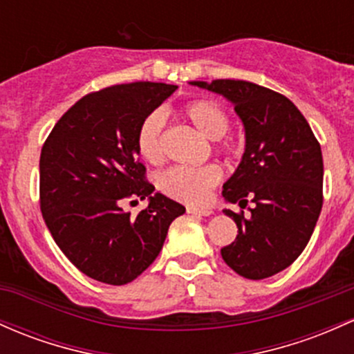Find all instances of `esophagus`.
Masks as SVG:
<instances>
[{"instance_id": "1", "label": "esophagus", "mask_w": 354, "mask_h": 354, "mask_svg": "<svg viewBox=\"0 0 354 354\" xmlns=\"http://www.w3.org/2000/svg\"><path fill=\"white\" fill-rule=\"evenodd\" d=\"M186 212L192 213V215H200V216H209L212 215V208H200V207H188Z\"/></svg>"}]
</instances>
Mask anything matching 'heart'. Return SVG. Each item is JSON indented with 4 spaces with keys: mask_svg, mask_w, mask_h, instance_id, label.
I'll list each match as a JSON object with an SVG mask.
<instances>
[{
    "mask_svg": "<svg viewBox=\"0 0 354 354\" xmlns=\"http://www.w3.org/2000/svg\"><path fill=\"white\" fill-rule=\"evenodd\" d=\"M181 115L205 138L212 139L216 154L235 156L240 151L239 142L227 136L230 118L220 102L205 97L192 99L183 104ZM136 149L149 165L158 166L165 161V119L161 112H151L141 120L136 133ZM221 176L223 173L216 165L201 168H171L158 174L156 186L162 195L181 203L195 205L208 200Z\"/></svg>",
    "mask_w": 354,
    "mask_h": 354,
    "instance_id": "heart-1",
    "label": "heart"
}]
</instances>
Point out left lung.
<instances>
[{
	"mask_svg": "<svg viewBox=\"0 0 354 354\" xmlns=\"http://www.w3.org/2000/svg\"><path fill=\"white\" fill-rule=\"evenodd\" d=\"M223 95L245 129V153L223 185L228 203L250 218L223 209L239 234L221 257L245 279H267L287 269L302 254L322 208V153L308 120L287 97L245 80L192 82Z\"/></svg>",
	"mask_w": 354,
	"mask_h": 354,
	"instance_id": "left-lung-1",
	"label": "left lung"
}]
</instances>
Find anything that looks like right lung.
<instances>
[{
	"mask_svg": "<svg viewBox=\"0 0 354 354\" xmlns=\"http://www.w3.org/2000/svg\"><path fill=\"white\" fill-rule=\"evenodd\" d=\"M176 85H112L77 100L58 119L40 154V208L50 234L91 279L124 286L161 252L185 207L146 181L136 133ZM131 197L150 200L138 216L122 209ZM138 203V200L131 201Z\"/></svg>",
	"mask_w": 354,
	"mask_h": 354,
	"instance_id": "add662e5",
	"label": "right lung"
}]
</instances>
